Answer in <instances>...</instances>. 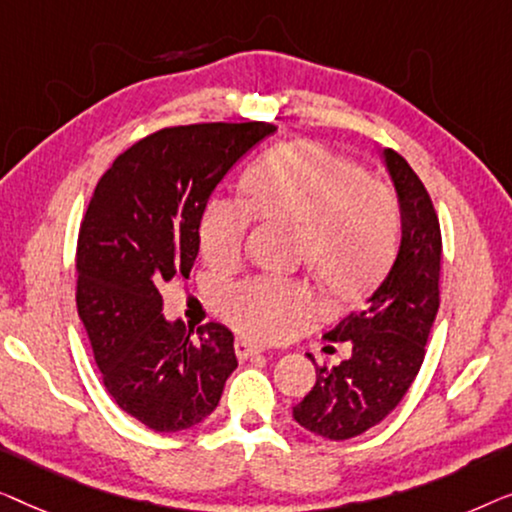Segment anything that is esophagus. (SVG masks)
I'll return each instance as SVG.
<instances>
[{
	"instance_id": "obj_1",
	"label": "esophagus",
	"mask_w": 512,
	"mask_h": 512,
	"mask_svg": "<svg viewBox=\"0 0 512 512\" xmlns=\"http://www.w3.org/2000/svg\"><path fill=\"white\" fill-rule=\"evenodd\" d=\"M234 350H236V357H239V359H248L253 355H259V352H262L264 348H262V345L253 343V341H246V338H236Z\"/></svg>"
}]
</instances>
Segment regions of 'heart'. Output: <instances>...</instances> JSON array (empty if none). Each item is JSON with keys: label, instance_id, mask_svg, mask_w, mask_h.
Wrapping results in <instances>:
<instances>
[{"label": "heart", "instance_id": "heart-1", "mask_svg": "<svg viewBox=\"0 0 512 512\" xmlns=\"http://www.w3.org/2000/svg\"><path fill=\"white\" fill-rule=\"evenodd\" d=\"M241 185L246 199L211 194L199 215V250L218 269L239 262L255 218L297 225L294 257L341 297L369 285L394 255L401 232L394 192L318 143L266 150ZM215 311L241 334L283 341L318 315L320 299L306 280L248 276L218 287Z\"/></svg>", "mask_w": 512, "mask_h": 512}]
</instances>
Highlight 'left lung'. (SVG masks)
<instances>
[{
	"label": "left lung",
	"instance_id": "8db88e82",
	"mask_svg": "<svg viewBox=\"0 0 512 512\" xmlns=\"http://www.w3.org/2000/svg\"><path fill=\"white\" fill-rule=\"evenodd\" d=\"M385 164L401 204L397 259L364 304L325 334L327 341L350 343L352 355L331 369L318 364L313 390L294 406V420L329 441L364 434L399 406L420 373L441 306L436 208L397 150H385Z\"/></svg>",
	"mask_w": 512,
	"mask_h": 512
}]
</instances>
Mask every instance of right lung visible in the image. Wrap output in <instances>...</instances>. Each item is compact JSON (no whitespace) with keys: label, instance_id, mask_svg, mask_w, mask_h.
I'll list each match as a JSON object with an SVG mask.
<instances>
[{"label":"right lung","instance_id":"obj_1","mask_svg":"<svg viewBox=\"0 0 512 512\" xmlns=\"http://www.w3.org/2000/svg\"><path fill=\"white\" fill-rule=\"evenodd\" d=\"M271 122L164 127L118 155L78 229L76 306L106 392L153 431L190 429L213 413L239 362L234 334L164 320L162 290L187 278L199 215L215 185Z\"/></svg>","mask_w":512,"mask_h":512}]
</instances>
